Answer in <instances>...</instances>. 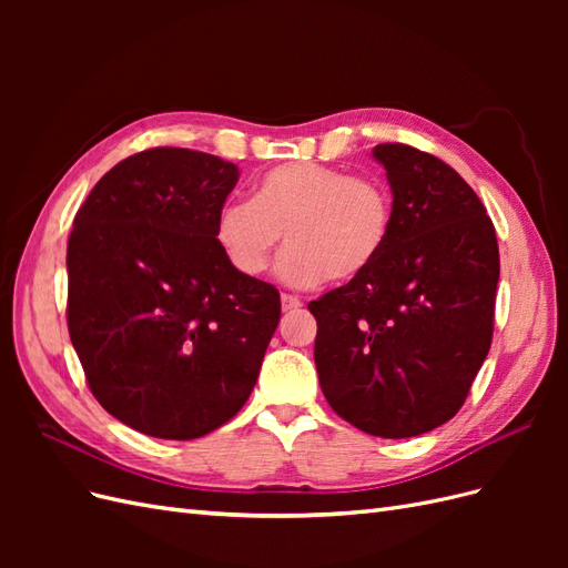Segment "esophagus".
<instances>
[{"instance_id":"obj_1","label":"esophagus","mask_w":568,"mask_h":568,"mask_svg":"<svg viewBox=\"0 0 568 568\" xmlns=\"http://www.w3.org/2000/svg\"><path fill=\"white\" fill-rule=\"evenodd\" d=\"M303 303H301V298L298 296H291V294H282V311L284 313H294V311H298Z\"/></svg>"}]
</instances>
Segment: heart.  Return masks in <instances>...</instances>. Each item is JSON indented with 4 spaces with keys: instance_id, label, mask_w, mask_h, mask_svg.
I'll list each match as a JSON object with an SVG mask.
<instances>
[{
    "instance_id": "obj_1",
    "label": "heart",
    "mask_w": 568,
    "mask_h": 568,
    "mask_svg": "<svg viewBox=\"0 0 568 568\" xmlns=\"http://www.w3.org/2000/svg\"><path fill=\"white\" fill-rule=\"evenodd\" d=\"M390 230L393 196L384 182L294 161L257 178L251 203H222L213 236L239 274L257 277L284 234L288 246L277 263L280 280L315 286L363 277L382 257Z\"/></svg>"
}]
</instances>
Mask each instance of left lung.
Returning <instances> with one entry per match:
<instances>
[{
  "label": "left lung",
  "mask_w": 568,
  "mask_h": 568,
  "mask_svg": "<svg viewBox=\"0 0 568 568\" xmlns=\"http://www.w3.org/2000/svg\"><path fill=\"white\" fill-rule=\"evenodd\" d=\"M372 153L393 194L388 244L307 311L326 403L359 432L412 438L467 400L490 351L500 253L484 203L448 163L407 144Z\"/></svg>",
  "instance_id": "1"
}]
</instances>
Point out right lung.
I'll use <instances>...</instances> for the list:
<instances>
[{
    "label": "right lung",
    "instance_id": "obj_1",
    "mask_svg": "<svg viewBox=\"0 0 568 568\" xmlns=\"http://www.w3.org/2000/svg\"><path fill=\"white\" fill-rule=\"evenodd\" d=\"M236 182L230 161L156 146L113 165L75 213L68 334L99 405L140 434L192 440L230 422L280 324V291L215 244Z\"/></svg>",
    "mask_w": 568,
    "mask_h": 568
}]
</instances>
